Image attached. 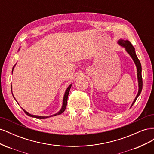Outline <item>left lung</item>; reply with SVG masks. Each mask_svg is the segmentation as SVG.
I'll list each match as a JSON object with an SVG mask.
<instances>
[{
  "instance_id": "8db88e82",
  "label": "left lung",
  "mask_w": 154,
  "mask_h": 154,
  "mask_svg": "<svg viewBox=\"0 0 154 154\" xmlns=\"http://www.w3.org/2000/svg\"><path fill=\"white\" fill-rule=\"evenodd\" d=\"M118 44L122 46V47L125 48L127 52L130 54V57H132V58L133 59L134 62L136 64V67H137V79H138V83H139V90H138V93L135 98L134 102L132 104V106L134 105V103L136 102L137 98L138 97V96L140 95L142 88H143V80H142V75H141V65L140 63V61L138 59L137 55L136 54V51H135V49L133 47V45H132V44L130 43V42L128 40H119L118 42ZM131 106V107H132Z\"/></svg>"
}]
</instances>
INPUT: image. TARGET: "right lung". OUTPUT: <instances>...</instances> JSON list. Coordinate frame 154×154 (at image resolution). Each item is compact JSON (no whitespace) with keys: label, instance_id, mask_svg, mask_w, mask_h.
<instances>
[{"label":"right lung","instance_id":"add662e5","mask_svg":"<svg viewBox=\"0 0 154 154\" xmlns=\"http://www.w3.org/2000/svg\"><path fill=\"white\" fill-rule=\"evenodd\" d=\"M15 66H13V69H12V72H13V69H14V67H15ZM71 85H72V84H71L68 87H67V90H66V92H65V94H64V97H63V105H62V109H61V110H60L58 113H57V114H54V115H52V116H35V115H32V114H29L28 112H26L24 109H23V110L24 111V112L27 114V115H28L29 116H31V117H32V118H38V119H45V118H49V117H51V116H57V115H59V114H61L62 113H63V112H64V110H66V106H67V97H68V95H69V91H70V88H71ZM11 88H12V87H11ZM14 98H15V97H14Z\"/></svg>","mask_w":154,"mask_h":154}]
</instances>
